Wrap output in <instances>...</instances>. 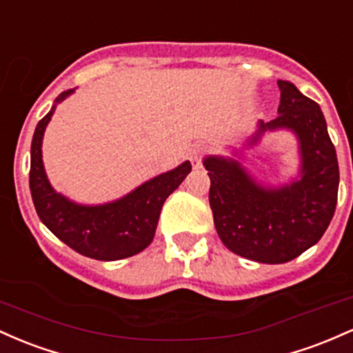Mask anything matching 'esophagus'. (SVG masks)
<instances>
[{
  "instance_id": "1",
  "label": "esophagus",
  "mask_w": 353,
  "mask_h": 353,
  "mask_svg": "<svg viewBox=\"0 0 353 353\" xmlns=\"http://www.w3.org/2000/svg\"><path fill=\"white\" fill-rule=\"evenodd\" d=\"M203 152H205V146L200 145V143L193 145L192 148L188 150V157H190V160H192L193 168H200L201 155H203Z\"/></svg>"
}]
</instances>
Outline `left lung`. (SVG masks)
Wrapping results in <instances>:
<instances>
[{
    "instance_id": "8db88e82",
    "label": "left lung",
    "mask_w": 353,
    "mask_h": 353,
    "mask_svg": "<svg viewBox=\"0 0 353 353\" xmlns=\"http://www.w3.org/2000/svg\"><path fill=\"white\" fill-rule=\"evenodd\" d=\"M275 120L259 121L247 145L265 132L290 130L299 138L300 176L282 187L256 183L239 160L207 157L210 207L225 247L259 263H285L322 239L335 213L339 161L325 118L314 100L290 81L279 80Z\"/></svg>"
}]
</instances>
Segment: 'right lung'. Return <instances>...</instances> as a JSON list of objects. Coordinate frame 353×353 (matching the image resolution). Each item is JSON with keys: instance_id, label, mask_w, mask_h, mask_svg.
<instances>
[{"instance_id": "right-lung-1", "label": "right lung", "mask_w": 353, "mask_h": 353, "mask_svg": "<svg viewBox=\"0 0 353 353\" xmlns=\"http://www.w3.org/2000/svg\"><path fill=\"white\" fill-rule=\"evenodd\" d=\"M73 91H63L34 130L30 165V190L34 208L50 232L81 255L103 262L133 256L152 243L161 207L192 172V163L183 161L110 203L80 205L57 193L43 166V134L58 103Z\"/></svg>"}]
</instances>
